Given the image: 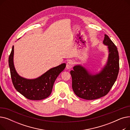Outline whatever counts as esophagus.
<instances>
[{
	"label": "esophagus",
	"mask_w": 130,
	"mask_h": 130,
	"mask_svg": "<svg viewBox=\"0 0 130 130\" xmlns=\"http://www.w3.org/2000/svg\"><path fill=\"white\" fill-rule=\"evenodd\" d=\"M73 67V63L71 60L68 61L66 63V68L67 69H71Z\"/></svg>",
	"instance_id": "obj_1"
}]
</instances>
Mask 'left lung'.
Instances as JSON below:
<instances>
[{
  "label": "left lung",
  "instance_id": "8db88e82",
  "mask_svg": "<svg viewBox=\"0 0 130 130\" xmlns=\"http://www.w3.org/2000/svg\"><path fill=\"white\" fill-rule=\"evenodd\" d=\"M103 43L108 46L109 56L107 64L101 73L92 75L80 65L75 66L71 71L72 88L80 98L92 100L105 96L117 79L119 72L118 48L107 35H105Z\"/></svg>",
  "mask_w": 130,
  "mask_h": 130
}]
</instances>
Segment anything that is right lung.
<instances>
[{
	"instance_id": "right-lung-1",
	"label": "right lung",
	"mask_w": 130,
	"mask_h": 130,
	"mask_svg": "<svg viewBox=\"0 0 130 130\" xmlns=\"http://www.w3.org/2000/svg\"><path fill=\"white\" fill-rule=\"evenodd\" d=\"M13 52L12 46L8 63L12 82L15 89L30 100H41L48 97L52 93L55 81L64 70L66 64L63 63L52 68L37 78L27 79L20 77L15 69L13 62Z\"/></svg>"
}]
</instances>
